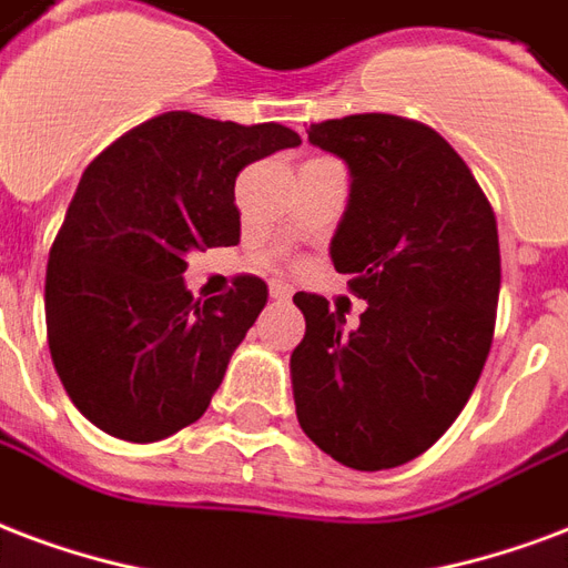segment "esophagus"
Instances as JSON below:
<instances>
[{
	"label": "esophagus",
	"mask_w": 568,
	"mask_h": 568,
	"mask_svg": "<svg viewBox=\"0 0 568 568\" xmlns=\"http://www.w3.org/2000/svg\"><path fill=\"white\" fill-rule=\"evenodd\" d=\"M268 296L278 302H287L293 296V287H290L287 281H268Z\"/></svg>",
	"instance_id": "obj_1"
}]
</instances>
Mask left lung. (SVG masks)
<instances>
[{"instance_id": "8db88e82", "label": "left lung", "mask_w": 568, "mask_h": 568, "mask_svg": "<svg viewBox=\"0 0 568 568\" xmlns=\"http://www.w3.org/2000/svg\"><path fill=\"white\" fill-rule=\"evenodd\" d=\"M308 140L349 170L329 254L368 302L353 329L296 293L305 338L290 356L302 430L353 470H389L440 440L476 389L500 296L491 203L462 155L389 113L329 119Z\"/></svg>"}]
</instances>
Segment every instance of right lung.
I'll use <instances>...</instances> for the list:
<instances>
[{"label":"right lung","mask_w":568,"mask_h":568,"mask_svg":"<svg viewBox=\"0 0 568 568\" xmlns=\"http://www.w3.org/2000/svg\"><path fill=\"white\" fill-rule=\"evenodd\" d=\"M300 143L278 122L170 110L83 170L50 248L44 311L59 381L92 425L155 443L206 413L268 290L239 275L224 296L194 300L185 254L236 245L239 170Z\"/></svg>","instance_id":"1"}]
</instances>
